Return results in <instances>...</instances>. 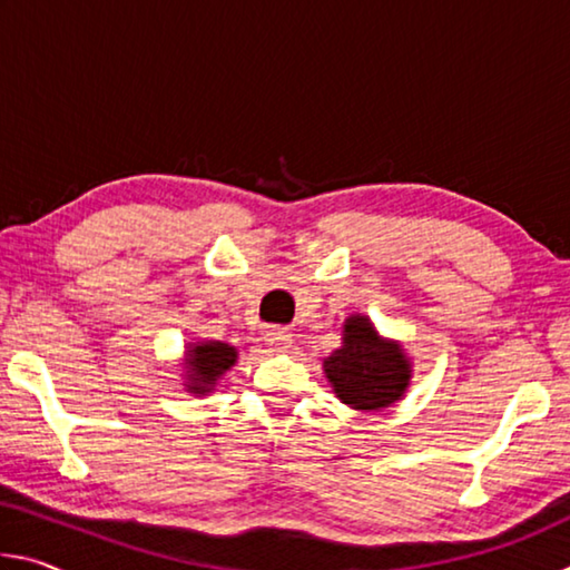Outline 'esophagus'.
<instances>
[{
  "mask_svg": "<svg viewBox=\"0 0 570 570\" xmlns=\"http://www.w3.org/2000/svg\"><path fill=\"white\" fill-rule=\"evenodd\" d=\"M264 342L268 344V350L272 352H286L288 346H292V334L286 330H268L264 334Z\"/></svg>",
  "mask_w": 570,
  "mask_h": 570,
  "instance_id": "esophagus-1",
  "label": "esophagus"
}]
</instances>
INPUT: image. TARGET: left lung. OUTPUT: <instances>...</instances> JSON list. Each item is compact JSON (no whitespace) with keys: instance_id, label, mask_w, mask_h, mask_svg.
<instances>
[{"instance_id":"left-lung-1","label":"left lung","mask_w":570,"mask_h":570,"mask_svg":"<svg viewBox=\"0 0 570 570\" xmlns=\"http://www.w3.org/2000/svg\"><path fill=\"white\" fill-rule=\"evenodd\" d=\"M322 366L336 397L360 412H380L397 404L414 372L404 346L382 336L364 314L346 316L342 344L324 356Z\"/></svg>"}]
</instances>
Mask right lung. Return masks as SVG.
Segmentation results:
<instances>
[{"label":"right lung","mask_w":570,"mask_h":570,"mask_svg":"<svg viewBox=\"0 0 570 570\" xmlns=\"http://www.w3.org/2000/svg\"><path fill=\"white\" fill-rule=\"evenodd\" d=\"M238 350L226 342H188L183 354V390L196 394H210L218 380L236 364Z\"/></svg>","instance_id":"obj_1"}]
</instances>
